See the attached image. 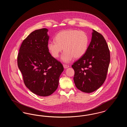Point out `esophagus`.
Masks as SVG:
<instances>
[{"mask_svg":"<svg viewBox=\"0 0 127 127\" xmlns=\"http://www.w3.org/2000/svg\"><path fill=\"white\" fill-rule=\"evenodd\" d=\"M63 66H64V68H68V67H69V66L68 65H65V64H64V65H63Z\"/></svg>","mask_w":127,"mask_h":127,"instance_id":"1","label":"esophagus"}]
</instances>
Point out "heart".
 Segmentation results:
<instances>
[{"instance_id":"obj_1","label":"heart","mask_w":127,"mask_h":127,"mask_svg":"<svg viewBox=\"0 0 127 127\" xmlns=\"http://www.w3.org/2000/svg\"><path fill=\"white\" fill-rule=\"evenodd\" d=\"M56 41H49L48 50L55 58H57L62 50L61 61L69 63L74 58L79 59L85 54L89 45V39L87 34L76 30H62L55 37Z\"/></svg>"}]
</instances>
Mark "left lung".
I'll return each instance as SVG.
<instances>
[{"label": "left lung", "mask_w": 127, "mask_h": 127, "mask_svg": "<svg viewBox=\"0 0 127 127\" xmlns=\"http://www.w3.org/2000/svg\"><path fill=\"white\" fill-rule=\"evenodd\" d=\"M92 31L85 54L72 66L76 87L88 93L96 91L104 83L110 62L109 50L104 37L96 31Z\"/></svg>", "instance_id": "left-lung-1"}]
</instances>
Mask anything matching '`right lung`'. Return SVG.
<instances>
[{
	"label": "right lung",
	"mask_w": 127,
	"mask_h": 127,
	"mask_svg": "<svg viewBox=\"0 0 127 127\" xmlns=\"http://www.w3.org/2000/svg\"><path fill=\"white\" fill-rule=\"evenodd\" d=\"M48 30H35L23 40L19 50L18 65L25 84L39 96L51 95L57 89L64 67L48 48Z\"/></svg>",
	"instance_id": "right-lung-1"
}]
</instances>
